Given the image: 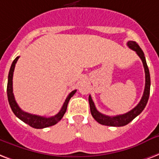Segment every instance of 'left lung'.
I'll use <instances>...</instances> for the list:
<instances>
[{
    "label": "left lung",
    "instance_id": "left-lung-1",
    "mask_svg": "<svg viewBox=\"0 0 159 159\" xmlns=\"http://www.w3.org/2000/svg\"><path fill=\"white\" fill-rule=\"evenodd\" d=\"M127 45L132 49L133 50H134L135 52L137 53V55L139 56L141 59L143 65V68H144L145 71V88L144 91H143V94L140 102L138 104L136 107H134L132 110H130L126 114H119V115H116V116H108L105 114H103L101 113H99L97 109L95 108L94 103L92 100V98L89 95V106H90V112L92 116L98 123L103 125H107V126H113V127H121L126 125L132 121L133 119L136 118V117L140 114V113L144 109L145 106L148 103V98H149L150 93V75L149 70H148V67L147 66L146 63V60H145L144 54L143 52L142 49L139 47V45H138L135 41H129L127 43Z\"/></svg>",
    "mask_w": 159,
    "mask_h": 159
}]
</instances>
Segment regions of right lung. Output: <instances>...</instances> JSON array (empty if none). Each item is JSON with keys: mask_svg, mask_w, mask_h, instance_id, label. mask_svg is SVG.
I'll return each instance as SVG.
<instances>
[{"mask_svg": "<svg viewBox=\"0 0 159 159\" xmlns=\"http://www.w3.org/2000/svg\"><path fill=\"white\" fill-rule=\"evenodd\" d=\"M20 56H17L11 64V69H10L9 75H8V82H7V97H8V101H9L10 106L11 108V110L15 114V115L19 118L20 120L25 123V124H29L30 126L35 128V129H44V128H47V127L52 126L55 125L60 121V119H62L64 114H66V109H67V105L70 101V99L74 94L75 93V90H73L71 93H70L67 98H66V101L63 104L62 108L60 110V112L57 114H55V116L49 117H42L39 116V115H35V114H29L26 112L21 110V109L18 106L16 99H15L14 93H13V85H12V80H13V73H14L15 66L16 64L17 60L19 59Z\"/></svg>", "mask_w": 159, "mask_h": 159, "instance_id": "obj_1", "label": "right lung"}]
</instances>
